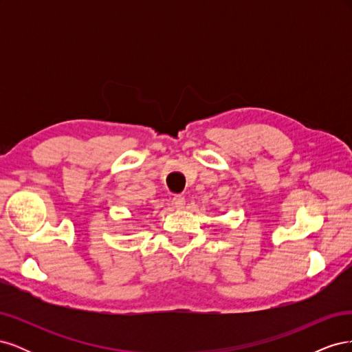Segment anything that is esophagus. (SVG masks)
I'll list each match as a JSON object with an SVG mask.
<instances>
[{
    "label": "esophagus",
    "mask_w": 352,
    "mask_h": 352,
    "mask_svg": "<svg viewBox=\"0 0 352 352\" xmlns=\"http://www.w3.org/2000/svg\"><path fill=\"white\" fill-rule=\"evenodd\" d=\"M172 204H173V207L177 208V210L184 208V207H185V197H182V195H175V197L172 198Z\"/></svg>",
    "instance_id": "esophagus-1"
}]
</instances>
